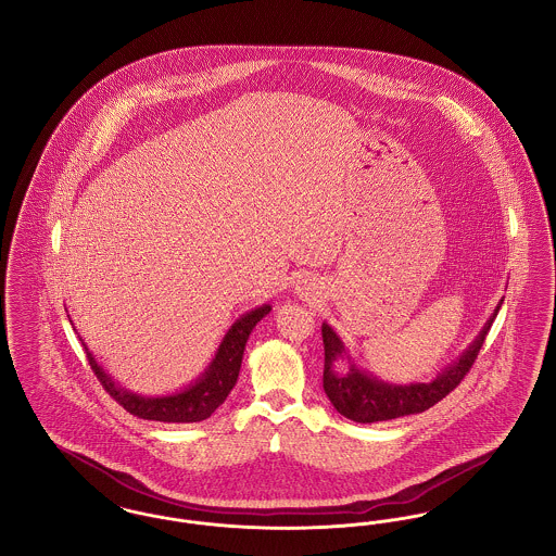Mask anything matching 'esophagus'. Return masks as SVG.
<instances>
[{
    "label": "esophagus",
    "mask_w": 556,
    "mask_h": 556,
    "mask_svg": "<svg viewBox=\"0 0 556 556\" xmlns=\"http://www.w3.org/2000/svg\"><path fill=\"white\" fill-rule=\"evenodd\" d=\"M308 293H313V283H311V281H304V286H302V295H308Z\"/></svg>",
    "instance_id": "esophagus-1"
}]
</instances>
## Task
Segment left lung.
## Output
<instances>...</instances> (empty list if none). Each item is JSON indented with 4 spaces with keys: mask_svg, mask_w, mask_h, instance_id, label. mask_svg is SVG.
<instances>
[{
    "mask_svg": "<svg viewBox=\"0 0 556 556\" xmlns=\"http://www.w3.org/2000/svg\"><path fill=\"white\" fill-rule=\"evenodd\" d=\"M503 304V302H501ZM501 304L496 306L494 315L483 325L476 342L469 345L452 365L442 370L433 381L429 383H410V386H394L379 381L369 372L358 369L351 361V370L340 376L332 370V365L338 359H350L344 342L338 338V333L323 323V345H325V369H323V390L336 410L344 415L345 419L356 424H377V421H390L406 415H417L438 404L442 397L465 379V375L471 370L476 363L477 354L485 342V336L494 323V318L501 311Z\"/></svg>",
    "mask_w": 556,
    "mask_h": 556,
    "instance_id": "8db88e82",
    "label": "left lung"
}]
</instances>
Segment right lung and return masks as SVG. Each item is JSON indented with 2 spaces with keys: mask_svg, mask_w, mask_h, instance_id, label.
Wrapping results in <instances>:
<instances>
[{
  "mask_svg": "<svg viewBox=\"0 0 556 556\" xmlns=\"http://www.w3.org/2000/svg\"><path fill=\"white\" fill-rule=\"evenodd\" d=\"M270 313V304H263L243 317H239L223 342L218 345L214 358H212L208 369L202 372V377L191 383L186 390L173 396L146 397L137 396L132 392H127L118 388L106 370L102 369L93 354L87 350V361L100 383L104 386L110 396L114 397L127 413H131L139 419L148 421H160V424H198L208 419L212 413L227 400L233 386L238 383L239 367L243 358L245 342L256 327L261 318Z\"/></svg>",
  "mask_w": 556,
  "mask_h": 556,
  "instance_id": "obj_1",
  "label": "right lung"
}]
</instances>
